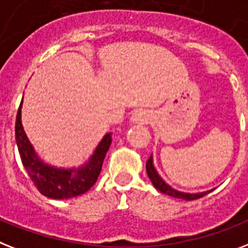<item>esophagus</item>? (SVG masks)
<instances>
[{
    "label": "esophagus",
    "mask_w": 248,
    "mask_h": 248,
    "mask_svg": "<svg viewBox=\"0 0 248 248\" xmlns=\"http://www.w3.org/2000/svg\"><path fill=\"white\" fill-rule=\"evenodd\" d=\"M131 120L134 121V122H140V124H146L150 120V113H149L148 110L145 109H139L136 110L134 114H132V117Z\"/></svg>",
    "instance_id": "esophagus-1"
}]
</instances>
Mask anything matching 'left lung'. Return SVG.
<instances>
[{
    "label": "left lung",
    "mask_w": 248,
    "mask_h": 248,
    "mask_svg": "<svg viewBox=\"0 0 248 248\" xmlns=\"http://www.w3.org/2000/svg\"><path fill=\"white\" fill-rule=\"evenodd\" d=\"M146 172H148V176L152 181V183L154 185L156 190L160 191L162 194L170 195L172 197H176V199H182V200H196V199H200V197L205 196L206 194L211 192L213 190L210 191H205V192H200V194H187V192H181V191H177L174 188L170 186V185H167L164 181L160 178V176L158 174L156 170L154 168V164H153V156L148 159V162H146Z\"/></svg>",
    "instance_id": "left-lung-1"
}]
</instances>
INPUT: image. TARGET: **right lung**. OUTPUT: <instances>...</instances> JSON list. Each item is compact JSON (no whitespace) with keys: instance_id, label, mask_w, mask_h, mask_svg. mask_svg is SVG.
Masks as SVG:
<instances>
[{"instance_id":"1","label":"right lung","mask_w":248,"mask_h":248,"mask_svg":"<svg viewBox=\"0 0 248 248\" xmlns=\"http://www.w3.org/2000/svg\"><path fill=\"white\" fill-rule=\"evenodd\" d=\"M21 104L16 114V144L24 168L29 174L30 180L35 185L37 190L44 196L49 199H57V200L71 199L85 194L98 180L103 166V160L112 142V136H110L112 134L104 135V138L96 146L89 162L78 167V170L75 168L63 170V168L48 166L38 158L37 153L34 152L33 146L28 140L21 124Z\"/></svg>"}]
</instances>
